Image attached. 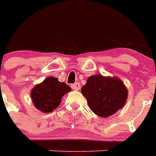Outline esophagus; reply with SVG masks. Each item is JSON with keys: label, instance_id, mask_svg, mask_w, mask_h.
I'll use <instances>...</instances> for the list:
<instances>
[{"label": "esophagus", "instance_id": "1", "mask_svg": "<svg viewBox=\"0 0 156 156\" xmlns=\"http://www.w3.org/2000/svg\"><path fill=\"white\" fill-rule=\"evenodd\" d=\"M72 88L73 89V90H79V89L81 88V84L78 82L75 83V84H72Z\"/></svg>", "mask_w": 156, "mask_h": 156}]
</instances>
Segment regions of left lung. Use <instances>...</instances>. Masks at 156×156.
Here are the masks:
<instances>
[{
	"mask_svg": "<svg viewBox=\"0 0 156 156\" xmlns=\"http://www.w3.org/2000/svg\"><path fill=\"white\" fill-rule=\"evenodd\" d=\"M90 110L101 117H108L123 107L127 90L120 79L101 75H92L81 87Z\"/></svg>",
	"mask_w": 156,
	"mask_h": 156,
	"instance_id": "obj_1",
	"label": "left lung"
}]
</instances>
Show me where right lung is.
Returning <instances> with one entry per match:
<instances>
[{
	"mask_svg": "<svg viewBox=\"0 0 156 156\" xmlns=\"http://www.w3.org/2000/svg\"><path fill=\"white\" fill-rule=\"evenodd\" d=\"M71 90V87L57 78L49 77L41 84L35 86L31 91V98L35 107L45 113L56 109L63 95Z\"/></svg>",
	"mask_w": 156,
	"mask_h": 156,
	"instance_id": "right-lung-1",
	"label": "right lung"
}]
</instances>
